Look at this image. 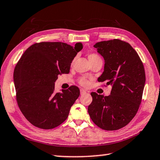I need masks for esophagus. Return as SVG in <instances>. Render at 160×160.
<instances>
[{"label": "esophagus", "instance_id": "esophagus-1", "mask_svg": "<svg viewBox=\"0 0 160 160\" xmlns=\"http://www.w3.org/2000/svg\"><path fill=\"white\" fill-rule=\"evenodd\" d=\"M87 93V92L84 89H80V94L81 95H83V94H84V93Z\"/></svg>", "mask_w": 160, "mask_h": 160}]
</instances>
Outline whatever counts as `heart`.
I'll use <instances>...</instances> for the list:
<instances>
[{"label":"heart","instance_id":"1","mask_svg":"<svg viewBox=\"0 0 160 160\" xmlns=\"http://www.w3.org/2000/svg\"><path fill=\"white\" fill-rule=\"evenodd\" d=\"M88 59L92 64H93V62H95L96 61L98 60V59H101V57H100L98 55L96 54V53H89V54L88 55ZM75 59H76V58L73 59L72 62H73ZM79 83L83 87H87L89 85V81L85 77H81L79 78Z\"/></svg>","mask_w":160,"mask_h":160}]
</instances>
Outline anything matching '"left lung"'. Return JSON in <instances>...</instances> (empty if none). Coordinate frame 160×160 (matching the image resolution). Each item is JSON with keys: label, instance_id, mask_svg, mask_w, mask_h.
I'll list each match as a JSON object with an SVG mask.
<instances>
[{"label": "left lung", "instance_id": "8db88e82", "mask_svg": "<svg viewBox=\"0 0 160 160\" xmlns=\"http://www.w3.org/2000/svg\"><path fill=\"white\" fill-rule=\"evenodd\" d=\"M93 47L105 59L98 82H107L112 88L108 96L91 93L88 112L101 129L117 130L129 123L138 111L146 82L144 67L135 50L123 41H103Z\"/></svg>", "mask_w": 160, "mask_h": 160}]
</instances>
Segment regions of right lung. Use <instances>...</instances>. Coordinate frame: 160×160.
Wrapping results in <instances>:
<instances>
[{
    "label": "right lung",
    "mask_w": 160,
    "mask_h": 160,
    "mask_svg": "<svg viewBox=\"0 0 160 160\" xmlns=\"http://www.w3.org/2000/svg\"><path fill=\"white\" fill-rule=\"evenodd\" d=\"M82 44L40 42L30 46L17 64L14 82L18 108L33 126L49 130L67 119L80 89L71 86L55 92L59 75L68 73L71 64Z\"/></svg>",
    "instance_id": "right-lung-1"
}]
</instances>
